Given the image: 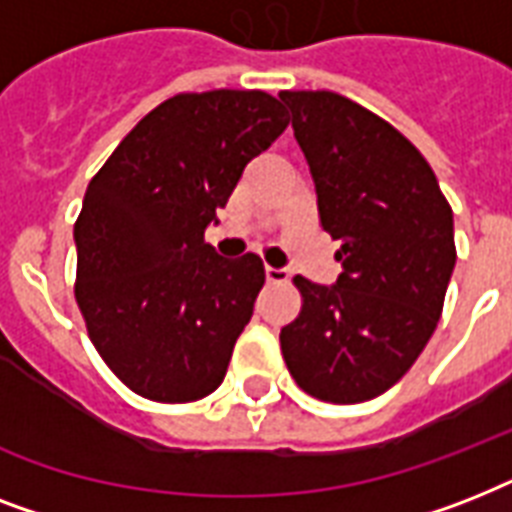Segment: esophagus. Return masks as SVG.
<instances>
[{"instance_id": "1", "label": "esophagus", "mask_w": 512, "mask_h": 512, "mask_svg": "<svg viewBox=\"0 0 512 512\" xmlns=\"http://www.w3.org/2000/svg\"><path fill=\"white\" fill-rule=\"evenodd\" d=\"M265 279H268V284H284V281H289V271L287 268H271V265H265Z\"/></svg>"}]
</instances>
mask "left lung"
Masks as SVG:
<instances>
[{"label":"left lung","instance_id":"left-lung-1","mask_svg":"<svg viewBox=\"0 0 512 512\" xmlns=\"http://www.w3.org/2000/svg\"><path fill=\"white\" fill-rule=\"evenodd\" d=\"M279 98L342 265L332 287L295 276L303 311L281 329V353L313 398L369 401L436 332L457 263L452 207L425 156L385 119L327 90Z\"/></svg>","mask_w":512,"mask_h":512}]
</instances>
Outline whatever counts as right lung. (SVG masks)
Masks as SVG:
<instances>
[{
  "label": "right lung",
  "mask_w": 512,
  "mask_h": 512,
  "mask_svg": "<svg viewBox=\"0 0 512 512\" xmlns=\"http://www.w3.org/2000/svg\"><path fill=\"white\" fill-rule=\"evenodd\" d=\"M287 124L268 92L175 95L87 185L74 225L76 303L100 358L138 396L185 404L223 382L265 268L252 252L220 257L204 231Z\"/></svg>",
  "instance_id": "right-lung-1"
}]
</instances>
